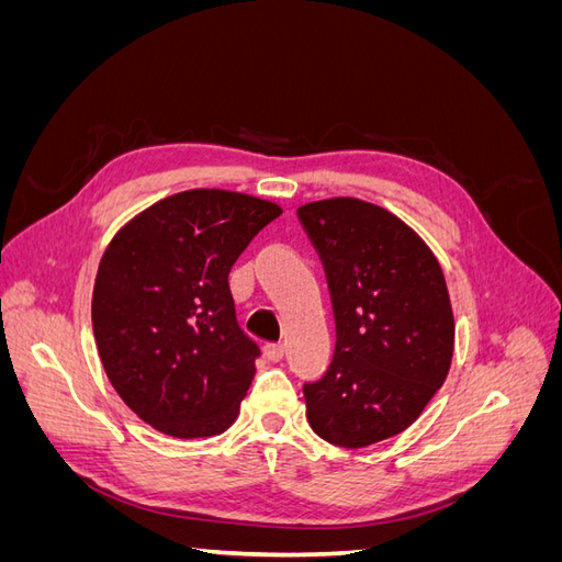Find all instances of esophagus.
Returning a JSON list of instances; mask_svg holds the SVG:
<instances>
[{"instance_id": "1", "label": "esophagus", "mask_w": 562, "mask_h": 562, "mask_svg": "<svg viewBox=\"0 0 562 562\" xmlns=\"http://www.w3.org/2000/svg\"><path fill=\"white\" fill-rule=\"evenodd\" d=\"M265 356H267V361L279 363L283 359V345H267Z\"/></svg>"}]
</instances>
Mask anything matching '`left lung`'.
I'll return each mask as SVG.
<instances>
[{"mask_svg": "<svg viewBox=\"0 0 562 562\" xmlns=\"http://www.w3.org/2000/svg\"><path fill=\"white\" fill-rule=\"evenodd\" d=\"M326 269L337 345L304 384L312 429L366 448L405 431L443 386L454 316L443 269L422 236L375 203L335 196L297 209Z\"/></svg>", "mask_w": 562, "mask_h": 562, "instance_id": "8db88e82", "label": "left lung"}]
</instances>
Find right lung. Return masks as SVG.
<instances>
[{
    "label": "right lung",
    "mask_w": 562,
    "mask_h": 562,
    "mask_svg": "<svg viewBox=\"0 0 562 562\" xmlns=\"http://www.w3.org/2000/svg\"><path fill=\"white\" fill-rule=\"evenodd\" d=\"M281 206L227 190L166 196L114 234L91 318L114 391L176 438L227 431L255 378L258 345L239 328L229 269Z\"/></svg>",
    "instance_id": "obj_1"
}]
</instances>
